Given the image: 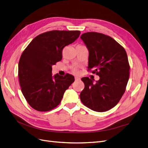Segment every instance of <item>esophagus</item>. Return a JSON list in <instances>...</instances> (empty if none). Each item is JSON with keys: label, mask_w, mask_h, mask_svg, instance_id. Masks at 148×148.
I'll list each match as a JSON object with an SVG mask.
<instances>
[{"label": "esophagus", "mask_w": 148, "mask_h": 148, "mask_svg": "<svg viewBox=\"0 0 148 148\" xmlns=\"http://www.w3.org/2000/svg\"><path fill=\"white\" fill-rule=\"evenodd\" d=\"M75 80L76 81H79V80H80V78L79 77H75Z\"/></svg>", "instance_id": "1"}]
</instances>
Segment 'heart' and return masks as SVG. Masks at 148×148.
I'll list each match as a JSON object with an SVG mask.
<instances>
[{
  "label": "heart",
  "instance_id": "obj_1",
  "mask_svg": "<svg viewBox=\"0 0 148 148\" xmlns=\"http://www.w3.org/2000/svg\"><path fill=\"white\" fill-rule=\"evenodd\" d=\"M73 71L74 73H77V69H76V68H74V69H73Z\"/></svg>",
  "mask_w": 148,
  "mask_h": 148
}]
</instances>
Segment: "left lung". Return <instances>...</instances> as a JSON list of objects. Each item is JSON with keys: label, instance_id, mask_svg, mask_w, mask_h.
Masks as SVG:
<instances>
[{"label": "left lung", "instance_id": "8db88e82", "mask_svg": "<svg viewBox=\"0 0 148 148\" xmlns=\"http://www.w3.org/2000/svg\"><path fill=\"white\" fill-rule=\"evenodd\" d=\"M80 38L89 51L88 69L100 77L96 84L82 78L85 88L80 100L92 110L106 112L119 102L126 88L130 69L126 52L112 37L100 33H85Z\"/></svg>", "mask_w": 148, "mask_h": 148}]
</instances>
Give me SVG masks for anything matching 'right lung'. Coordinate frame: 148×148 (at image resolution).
<instances>
[{"instance_id":"1","label":"right lung","mask_w":148,"mask_h":148,"mask_svg":"<svg viewBox=\"0 0 148 148\" xmlns=\"http://www.w3.org/2000/svg\"><path fill=\"white\" fill-rule=\"evenodd\" d=\"M80 32L52 30L36 36L22 53L18 77L22 92L29 104L47 112L60 104L64 92L74 82L66 74L52 76V66L62 59L63 48L74 42Z\"/></svg>"}]
</instances>
